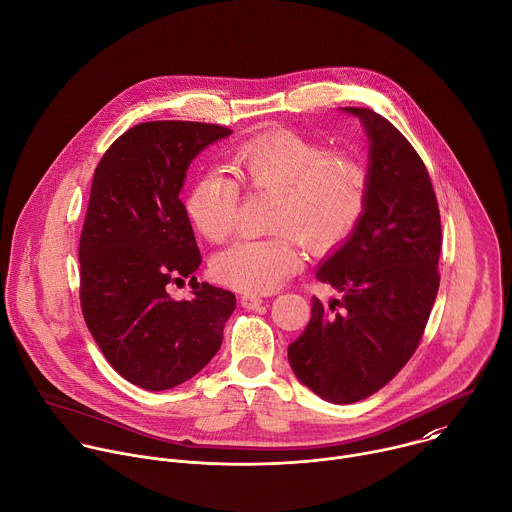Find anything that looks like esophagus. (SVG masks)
Listing matches in <instances>:
<instances>
[{
  "instance_id": "34e87169",
  "label": "esophagus",
  "mask_w": 512,
  "mask_h": 512,
  "mask_svg": "<svg viewBox=\"0 0 512 512\" xmlns=\"http://www.w3.org/2000/svg\"><path fill=\"white\" fill-rule=\"evenodd\" d=\"M263 303V297L257 293H243L241 295V305L247 309H259Z\"/></svg>"
}]
</instances>
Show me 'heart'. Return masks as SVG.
<instances>
[{
  "mask_svg": "<svg viewBox=\"0 0 512 512\" xmlns=\"http://www.w3.org/2000/svg\"><path fill=\"white\" fill-rule=\"evenodd\" d=\"M225 168H209L191 185L185 211L209 243L235 229L241 191L273 195L269 229L241 239L215 257V277L245 293H269L301 265L299 240L311 253H329L350 241L370 205V170L354 154L331 152L301 132L277 128L237 144Z\"/></svg>",
  "mask_w": 512,
  "mask_h": 512,
  "instance_id": "heart-1",
  "label": "heart"
}]
</instances>
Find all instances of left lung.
<instances>
[{
	"instance_id": "obj_1",
	"label": "left lung",
	"mask_w": 512,
	"mask_h": 512,
	"mask_svg": "<svg viewBox=\"0 0 512 512\" xmlns=\"http://www.w3.org/2000/svg\"><path fill=\"white\" fill-rule=\"evenodd\" d=\"M370 136V205L350 241L317 271L342 293L323 305L287 350L295 376L333 404L382 390L414 356L438 293L442 229L420 154L370 108L348 106Z\"/></svg>"
}]
</instances>
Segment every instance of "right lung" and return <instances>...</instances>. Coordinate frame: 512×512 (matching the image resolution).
<instances>
[{
	"label": "right lung",
	"mask_w": 512,
	"mask_h": 512,
	"mask_svg": "<svg viewBox=\"0 0 512 512\" xmlns=\"http://www.w3.org/2000/svg\"><path fill=\"white\" fill-rule=\"evenodd\" d=\"M221 124L142 122L100 158L80 237V307L108 364L150 392L175 388L219 352L235 293L199 283L191 221L179 197L191 160L229 136ZM191 278L177 302L170 282Z\"/></svg>",
	"instance_id": "right-lung-1"
}]
</instances>
